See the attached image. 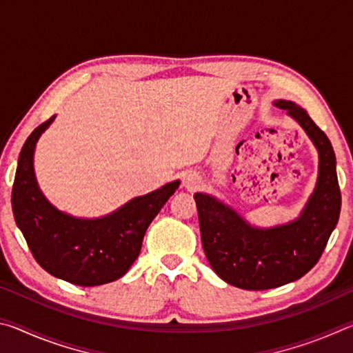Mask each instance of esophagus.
<instances>
[{
	"mask_svg": "<svg viewBox=\"0 0 353 353\" xmlns=\"http://www.w3.org/2000/svg\"><path fill=\"white\" fill-rule=\"evenodd\" d=\"M198 176L194 174V172H187V174H185V177H183V185L187 188H194L196 187V183H198Z\"/></svg>",
	"mask_w": 353,
	"mask_h": 353,
	"instance_id": "1",
	"label": "esophagus"
}]
</instances>
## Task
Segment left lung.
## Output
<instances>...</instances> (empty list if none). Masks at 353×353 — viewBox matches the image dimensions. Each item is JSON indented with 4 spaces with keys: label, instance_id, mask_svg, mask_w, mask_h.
I'll list each match as a JSON object with an SVG mask.
<instances>
[{
    "label": "left lung",
    "instance_id": "obj_1",
    "mask_svg": "<svg viewBox=\"0 0 353 353\" xmlns=\"http://www.w3.org/2000/svg\"><path fill=\"white\" fill-rule=\"evenodd\" d=\"M274 105L296 119L318 149V181L301 214L286 224L255 227L214 196L194 194L207 260L224 282L241 290H271L305 276L321 259L341 212L330 140L292 101L277 99Z\"/></svg>",
    "mask_w": 353,
    "mask_h": 353
}]
</instances>
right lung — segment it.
Returning <instances> with one entry per match:
<instances>
[{"mask_svg":"<svg viewBox=\"0 0 353 353\" xmlns=\"http://www.w3.org/2000/svg\"><path fill=\"white\" fill-rule=\"evenodd\" d=\"M48 121L28 137L17 165L12 210L29 249L46 272L79 286L118 280L140 255L143 236L181 181L137 196L101 218H76L45 198L34 171V151Z\"/></svg>","mask_w":353,"mask_h":353,"instance_id":"right-lung-1","label":"right lung"}]
</instances>
